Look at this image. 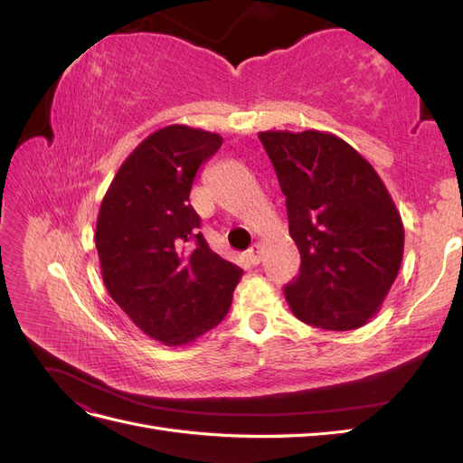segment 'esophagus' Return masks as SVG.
Wrapping results in <instances>:
<instances>
[{
	"instance_id": "1",
	"label": "esophagus",
	"mask_w": 463,
	"mask_h": 463,
	"mask_svg": "<svg viewBox=\"0 0 463 463\" xmlns=\"http://www.w3.org/2000/svg\"><path fill=\"white\" fill-rule=\"evenodd\" d=\"M247 259L250 264H259L262 260V247L260 245H253L247 250Z\"/></svg>"
}]
</instances>
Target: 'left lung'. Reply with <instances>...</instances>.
<instances>
[{
	"mask_svg": "<svg viewBox=\"0 0 463 463\" xmlns=\"http://www.w3.org/2000/svg\"><path fill=\"white\" fill-rule=\"evenodd\" d=\"M260 143L286 194L301 269L284 293L291 313L322 330L373 318L398 276L403 223L374 167L340 137L264 131Z\"/></svg>",
	"mask_w": 463,
	"mask_h": 463,
	"instance_id": "left-lung-1",
	"label": "left lung"
}]
</instances>
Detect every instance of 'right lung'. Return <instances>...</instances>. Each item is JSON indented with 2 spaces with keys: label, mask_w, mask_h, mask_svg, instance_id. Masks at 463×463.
Returning <instances> with one entry per match:
<instances>
[{
  "label": "right lung",
  "mask_w": 463,
  "mask_h": 463,
  "mask_svg": "<svg viewBox=\"0 0 463 463\" xmlns=\"http://www.w3.org/2000/svg\"><path fill=\"white\" fill-rule=\"evenodd\" d=\"M222 137L167 125L121 164L96 222L106 289L152 340L184 345L228 315L243 270L208 247L189 193Z\"/></svg>",
  "instance_id": "right-lung-1"
}]
</instances>
